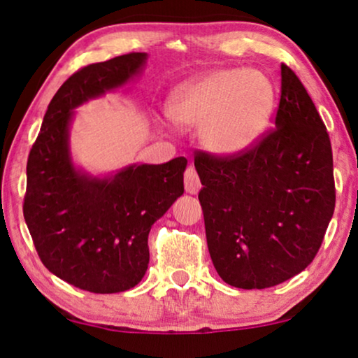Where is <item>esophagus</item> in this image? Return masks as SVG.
I'll return each instance as SVG.
<instances>
[{
  "mask_svg": "<svg viewBox=\"0 0 358 358\" xmlns=\"http://www.w3.org/2000/svg\"><path fill=\"white\" fill-rule=\"evenodd\" d=\"M184 182H185V192L192 194V195L199 194L200 187H202V184H200V179H199L197 171H195V169L192 168V166L185 169Z\"/></svg>",
  "mask_w": 358,
  "mask_h": 358,
  "instance_id": "1",
  "label": "esophagus"
}]
</instances>
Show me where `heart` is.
<instances>
[{"instance_id": "1", "label": "heart", "mask_w": 358, "mask_h": 358, "mask_svg": "<svg viewBox=\"0 0 358 358\" xmlns=\"http://www.w3.org/2000/svg\"><path fill=\"white\" fill-rule=\"evenodd\" d=\"M275 102V86L264 71L220 68L180 87L171 97L168 114L180 129H199L212 155L236 158L261 141Z\"/></svg>"}]
</instances>
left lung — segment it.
<instances>
[{"label": "left lung", "mask_w": 358, "mask_h": 358, "mask_svg": "<svg viewBox=\"0 0 358 358\" xmlns=\"http://www.w3.org/2000/svg\"><path fill=\"white\" fill-rule=\"evenodd\" d=\"M280 70L275 130L236 158L194 161L210 257L223 282L244 290L305 271L336 207L326 125L295 73Z\"/></svg>", "instance_id": "8db88e82"}]
</instances>
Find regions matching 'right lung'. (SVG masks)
<instances>
[{
  "mask_svg": "<svg viewBox=\"0 0 358 358\" xmlns=\"http://www.w3.org/2000/svg\"><path fill=\"white\" fill-rule=\"evenodd\" d=\"M146 60V53H127L68 78L29 153L24 218L34 246L53 275L86 292L138 285L150 262V229L184 194L182 156L101 176L76 166L71 156L76 107L135 81Z\"/></svg>",
  "mask_w": 358,
  "mask_h": 358,
  "instance_id": "1",
  "label": "right lung"
}]
</instances>
